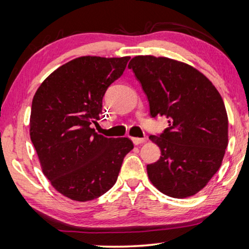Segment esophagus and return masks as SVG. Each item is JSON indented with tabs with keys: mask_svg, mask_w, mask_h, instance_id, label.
I'll list each match as a JSON object with an SVG mask.
<instances>
[{
	"mask_svg": "<svg viewBox=\"0 0 249 249\" xmlns=\"http://www.w3.org/2000/svg\"><path fill=\"white\" fill-rule=\"evenodd\" d=\"M132 141L135 145H140L142 144V142H145L147 140L146 138H138V137H133Z\"/></svg>",
	"mask_w": 249,
	"mask_h": 249,
	"instance_id": "34e87169",
	"label": "esophagus"
}]
</instances>
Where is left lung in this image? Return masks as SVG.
Returning <instances> with one entry per match:
<instances>
[{"instance_id": "8db88e82", "label": "left lung", "mask_w": 249, "mask_h": 249, "mask_svg": "<svg viewBox=\"0 0 249 249\" xmlns=\"http://www.w3.org/2000/svg\"><path fill=\"white\" fill-rule=\"evenodd\" d=\"M128 68L147 96L150 116L168 119L161 134L149 136L161 151L147 165L151 183L172 197L196 195L221 167L229 142L221 94L200 71L166 57H134Z\"/></svg>"}]
</instances>
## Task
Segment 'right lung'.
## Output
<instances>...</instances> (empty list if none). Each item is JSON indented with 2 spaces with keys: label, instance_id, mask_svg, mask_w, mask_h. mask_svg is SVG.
Instances as JSON below:
<instances>
[{
  "label": "right lung",
  "instance_id": "obj_1",
  "mask_svg": "<svg viewBox=\"0 0 249 249\" xmlns=\"http://www.w3.org/2000/svg\"><path fill=\"white\" fill-rule=\"evenodd\" d=\"M130 57H80L59 67L40 84L31 112V140L44 175L71 200H94L115 184L134 145L127 137L95 133L107 88Z\"/></svg>",
  "mask_w": 249,
  "mask_h": 249
}]
</instances>
